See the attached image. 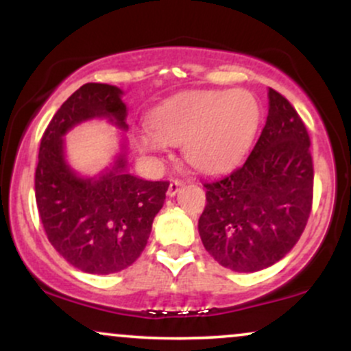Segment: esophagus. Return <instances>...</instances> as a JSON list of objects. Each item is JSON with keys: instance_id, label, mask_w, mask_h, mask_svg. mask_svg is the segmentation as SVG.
Wrapping results in <instances>:
<instances>
[{"instance_id": "obj_1", "label": "esophagus", "mask_w": 351, "mask_h": 351, "mask_svg": "<svg viewBox=\"0 0 351 351\" xmlns=\"http://www.w3.org/2000/svg\"><path fill=\"white\" fill-rule=\"evenodd\" d=\"M181 184H183V181L178 178H173L170 181V186H168V196H175L176 193H178V189L181 188Z\"/></svg>"}]
</instances>
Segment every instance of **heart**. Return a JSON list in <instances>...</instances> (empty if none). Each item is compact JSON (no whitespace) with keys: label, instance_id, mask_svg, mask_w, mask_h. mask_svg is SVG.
<instances>
[{"label":"heart","instance_id":"b5f03b06","mask_svg":"<svg viewBox=\"0 0 351 351\" xmlns=\"http://www.w3.org/2000/svg\"><path fill=\"white\" fill-rule=\"evenodd\" d=\"M261 104L245 88L191 90L153 110L152 127L136 134L145 153L158 155L181 143L184 160L201 171H221L245 155L261 123Z\"/></svg>","mask_w":351,"mask_h":351}]
</instances>
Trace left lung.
Instances as JSON below:
<instances>
[{"instance_id": "obj_1", "label": "left lung", "mask_w": 351, "mask_h": 351, "mask_svg": "<svg viewBox=\"0 0 351 351\" xmlns=\"http://www.w3.org/2000/svg\"><path fill=\"white\" fill-rule=\"evenodd\" d=\"M198 231L224 267L256 272L279 263L300 239L312 211L310 136L284 95L269 88V115L247 160L208 181Z\"/></svg>"}]
</instances>
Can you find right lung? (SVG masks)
I'll return each instance as SVG.
<instances>
[{"label": "right lung", "mask_w": 351, "mask_h": 351, "mask_svg": "<svg viewBox=\"0 0 351 351\" xmlns=\"http://www.w3.org/2000/svg\"><path fill=\"white\" fill-rule=\"evenodd\" d=\"M120 95L115 86L84 84L52 117L39 147L34 191L44 231L67 263L88 274L119 272L138 259L170 186L125 171L123 153L95 178H80L64 160L62 136L74 125L107 117L127 128Z\"/></svg>", "instance_id": "1"}]
</instances>
